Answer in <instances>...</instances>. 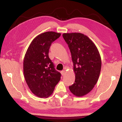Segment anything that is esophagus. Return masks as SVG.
I'll return each instance as SVG.
<instances>
[{"label": "esophagus", "instance_id": "1", "mask_svg": "<svg viewBox=\"0 0 122 122\" xmlns=\"http://www.w3.org/2000/svg\"><path fill=\"white\" fill-rule=\"evenodd\" d=\"M61 75H62V76H63V75H65V71H61Z\"/></svg>", "mask_w": 122, "mask_h": 122}]
</instances>
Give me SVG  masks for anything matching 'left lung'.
Here are the masks:
<instances>
[{
  "instance_id": "left-lung-1",
  "label": "left lung",
  "mask_w": 122,
  "mask_h": 122,
  "mask_svg": "<svg viewBox=\"0 0 122 122\" xmlns=\"http://www.w3.org/2000/svg\"><path fill=\"white\" fill-rule=\"evenodd\" d=\"M62 36L71 53L75 83L69 86L71 93L82 97L93 90L99 79L101 69V58L93 42L79 32L64 33Z\"/></svg>"
}]
</instances>
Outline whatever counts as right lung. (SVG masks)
<instances>
[{"mask_svg":"<svg viewBox=\"0 0 122 122\" xmlns=\"http://www.w3.org/2000/svg\"><path fill=\"white\" fill-rule=\"evenodd\" d=\"M61 33L47 31L32 41L23 60V73L28 87L40 98H46L53 93L61 74L56 71L49 57L50 47Z\"/></svg>","mask_w":122,"mask_h":122,"instance_id":"right-lung-1","label":"right lung"}]
</instances>
